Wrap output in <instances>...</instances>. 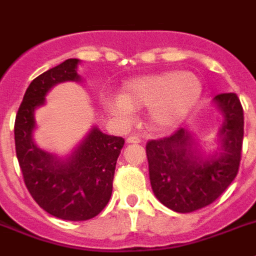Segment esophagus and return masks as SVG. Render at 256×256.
<instances>
[{
    "instance_id": "34e87169",
    "label": "esophagus",
    "mask_w": 256,
    "mask_h": 256,
    "mask_svg": "<svg viewBox=\"0 0 256 256\" xmlns=\"http://www.w3.org/2000/svg\"><path fill=\"white\" fill-rule=\"evenodd\" d=\"M126 144H141V138L138 136H130L126 138Z\"/></svg>"
}]
</instances>
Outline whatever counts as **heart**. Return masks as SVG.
<instances>
[{"label": "heart", "instance_id": "b5f03b06", "mask_svg": "<svg viewBox=\"0 0 256 256\" xmlns=\"http://www.w3.org/2000/svg\"><path fill=\"white\" fill-rule=\"evenodd\" d=\"M202 94V82L192 72L166 71L134 78L122 86L120 96L104 98L106 112L130 120L134 110L148 107V122L155 130L178 126L192 112Z\"/></svg>", "mask_w": 256, "mask_h": 256}]
</instances>
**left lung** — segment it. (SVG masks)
I'll list each match as a JSON object with an SVG mask.
<instances>
[{
  "label": "left lung",
  "mask_w": 256,
  "mask_h": 256,
  "mask_svg": "<svg viewBox=\"0 0 256 256\" xmlns=\"http://www.w3.org/2000/svg\"><path fill=\"white\" fill-rule=\"evenodd\" d=\"M222 112L220 148L203 156L189 130H178L146 145L152 192L176 212H193L216 200L238 174L244 141V110L234 93L214 98Z\"/></svg>",
  "instance_id": "left-lung-1"
}]
</instances>
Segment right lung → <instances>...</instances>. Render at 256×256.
I'll return each instance as SVG.
<instances>
[{"mask_svg":"<svg viewBox=\"0 0 256 256\" xmlns=\"http://www.w3.org/2000/svg\"><path fill=\"white\" fill-rule=\"evenodd\" d=\"M76 58L37 76L26 90L15 118V150L24 184L32 198L58 219L82 222L97 216L110 200L118 156L124 138L93 126L71 155L60 158L34 142V111L45 104L54 85L82 82Z\"/></svg>","mask_w":256,"mask_h":256,"instance_id":"obj_1","label":"right lung"}]
</instances>
